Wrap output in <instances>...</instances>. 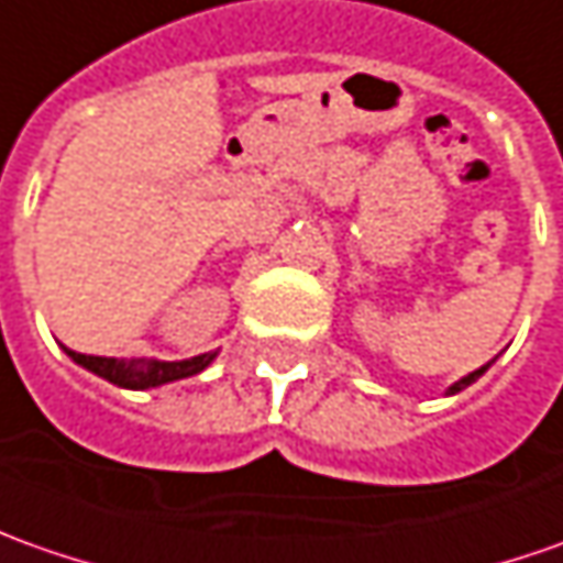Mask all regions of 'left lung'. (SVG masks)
Segmentation results:
<instances>
[{"mask_svg":"<svg viewBox=\"0 0 563 563\" xmlns=\"http://www.w3.org/2000/svg\"><path fill=\"white\" fill-rule=\"evenodd\" d=\"M486 367H489V364H486ZM486 367H479V371H474V374H467V377H464V379H457V383H455V386H452V389H449V393H461L464 386H471V383H474V379L479 377V374H483Z\"/></svg>","mask_w":563,"mask_h":563,"instance_id":"obj_1","label":"left lung"}]
</instances>
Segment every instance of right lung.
I'll return each instance as SVG.
<instances>
[{
	"label": "right lung",
	"mask_w": 563,
	"mask_h": 563,
	"mask_svg": "<svg viewBox=\"0 0 563 563\" xmlns=\"http://www.w3.org/2000/svg\"><path fill=\"white\" fill-rule=\"evenodd\" d=\"M68 355L77 364H84L87 371L106 377L108 383L114 386H124V389H152V386H162V383H170V379H184L192 377L205 371L214 355H199V358L189 361H148V364H140V361H114V358H99V355H84V352H74L68 349Z\"/></svg>",
	"instance_id": "right-lung-1"
}]
</instances>
